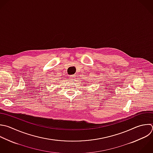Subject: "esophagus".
<instances>
[{
  "mask_svg": "<svg viewBox=\"0 0 153 153\" xmlns=\"http://www.w3.org/2000/svg\"><path fill=\"white\" fill-rule=\"evenodd\" d=\"M75 75H70L69 76V78L71 79V80H72V81H74V80H75Z\"/></svg>",
  "mask_w": 153,
  "mask_h": 153,
  "instance_id": "34e87169",
  "label": "esophagus"
}]
</instances>
